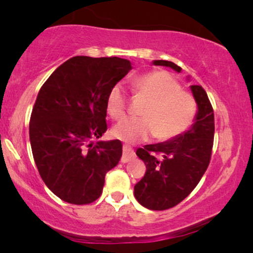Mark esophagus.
Here are the masks:
<instances>
[{
    "label": "esophagus",
    "instance_id": "obj_1",
    "mask_svg": "<svg viewBox=\"0 0 253 253\" xmlns=\"http://www.w3.org/2000/svg\"><path fill=\"white\" fill-rule=\"evenodd\" d=\"M134 158H135L134 150H133L130 146H128V145H124L121 162H123V163H128V162H132Z\"/></svg>",
    "mask_w": 253,
    "mask_h": 253
}]
</instances>
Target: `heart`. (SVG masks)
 Here are the masks:
<instances>
[{
  "instance_id": "obj_1",
  "label": "heart",
  "mask_w": 253,
  "mask_h": 253,
  "mask_svg": "<svg viewBox=\"0 0 253 253\" xmlns=\"http://www.w3.org/2000/svg\"><path fill=\"white\" fill-rule=\"evenodd\" d=\"M133 92L147 101L141 119H125L113 128V135L126 143L145 141L155 135L158 141H169L182 135L195 123L197 104L189 92L169 72L151 71L133 82ZM109 117L121 120L126 115L127 98L121 84H115L107 95Z\"/></svg>"
}]
</instances>
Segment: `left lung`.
I'll list each match as a JSON object with an SVG mask.
<instances>
[{"label": "left lung", "instance_id": "8db88e82", "mask_svg": "<svg viewBox=\"0 0 253 253\" xmlns=\"http://www.w3.org/2000/svg\"><path fill=\"white\" fill-rule=\"evenodd\" d=\"M153 64L169 66L177 72L182 70L168 60H155ZM190 89L197 103L193 126L172 140L136 150V156L146 165V172L134 185V196L147 210L175 207L195 189L210 165L214 141L213 107L201 85H191Z\"/></svg>", "mask_w": 253, "mask_h": 253}]
</instances>
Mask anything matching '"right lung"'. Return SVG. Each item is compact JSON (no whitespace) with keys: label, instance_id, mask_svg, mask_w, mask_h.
I'll list each match as a JSON object with an SVG mask.
<instances>
[{"label":"right lung","instance_id":"1","mask_svg":"<svg viewBox=\"0 0 253 253\" xmlns=\"http://www.w3.org/2000/svg\"><path fill=\"white\" fill-rule=\"evenodd\" d=\"M130 69L123 58L76 56L42 84L31 114L32 153L42 181L63 201H96L120 161V140H94L107 130L109 90Z\"/></svg>","mask_w":253,"mask_h":253}]
</instances>
